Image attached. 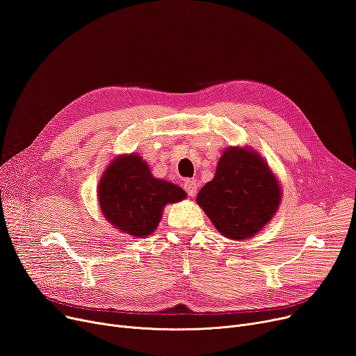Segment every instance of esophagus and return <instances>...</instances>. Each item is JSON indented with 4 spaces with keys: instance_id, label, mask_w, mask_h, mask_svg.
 Returning a JSON list of instances; mask_svg holds the SVG:
<instances>
[{
    "instance_id": "esophagus-1",
    "label": "esophagus",
    "mask_w": 356,
    "mask_h": 356,
    "mask_svg": "<svg viewBox=\"0 0 356 356\" xmlns=\"http://www.w3.org/2000/svg\"><path fill=\"white\" fill-rule=\"evenodd\" d=\"M183 188H184V191L188 192V195L189 196H196V192H197V183H196V180L195 179H188L184 181V184H183Z\"/></svg>"
}]
</instances>
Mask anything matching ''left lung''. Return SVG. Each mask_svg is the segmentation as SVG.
Here are the masks:
<instances>
[{"label":"left lung","instance_id":"left-lung-1","mask_svg":"<svg viewBox=\"0 0 356 356\" xmlns=\"http://www.w3.org/2000/svg\"><path fill=\"white\" fill-rule=\"evenodd\" d=\"M282 192L266 161L252 149L228 148L216 175L197 195V203L228 238L255 235L278 209Z\"/></svg>","mask_w":356,"mask_h":356}]
</instances>
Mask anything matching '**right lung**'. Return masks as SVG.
I'll return each instance as SVG.
<instances>
[{
  "label": "right lung",
  "mask_w": 356,
  "mask_h": 356,
  "mask_svg": "<svg viewBox=\"0 0 356 356\" xmlns=\"http://www.w3.org/2000/svg\"><path fill=\"white\" fill-rule=\"evenodd\" d=\"M101 211L117 229L147 236L157 228L163 208L186 197L179 186L154 179L137 154L112 163L98 188Z\"/></svg>",
  "instance_id": "obj_1"
}]
</instances>
